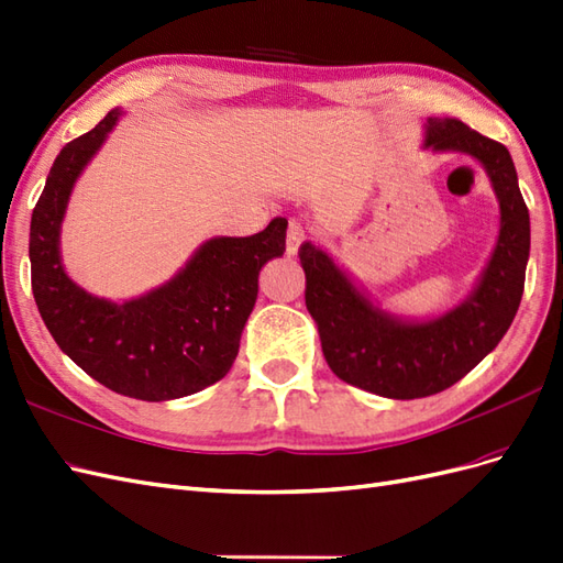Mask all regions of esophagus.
<instances>
[{"label": "esophagus", "mask_w": 563, "mask_h": 563, "mask_svg": "<svg viewBox=\"0 0 563 563\" xmlns=\"http://www.w3.org/2000/svg\"><path fill=\"white\" fill-rule=\"evenodd\" d=\"M305 236H308L305 234V228L300 223H296V220H291V223H288V232H286V253L296 255L305 242Z\"/></svg>", "instance_id": "1"}]
</instances>
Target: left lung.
<instances>
[{"label":"left lung","mask_w":563,"mask_h":563,"mask_svg":"<svg viewBox=\"0 0 563 563\" xmlns=\"http://www.w3.org/2000/svg\"><path fill=\"white\" fill-rule=\"evenodd\" d=\"M422 150L479 162L500 207L496 246L463 300L432 317L387 312L327 249L305 242L298 253L327 364L340 380L387 399L437 395L496 350L519 310L531 251V218L505 145L460 119L430 117Z\"/></svg>","instance_id":"left-lung-1"}]
</instances>
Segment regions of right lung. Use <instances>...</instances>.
<instances>
[{
    "label": "right lung",
    "instance_id": "right-lung-1",
    "mask_svg": "<svg viewBox=\"0 0 563 563\" xmlns=\"http://www.w3.org/2000/svg\"><path fill=\"white\" fill-rule=\"evenodd\" d=\"M114 108L67 143L32 211V294L58 347L93 380L131 399L168 401L228 376L258 298V275L286 251V218L251 236H211L176 275L129 298H98L63 265L60 232L73 190L122 119Z\"/></svg>",
    "mask_w": 563,
    "mask_h": 563
}]
</instances>
